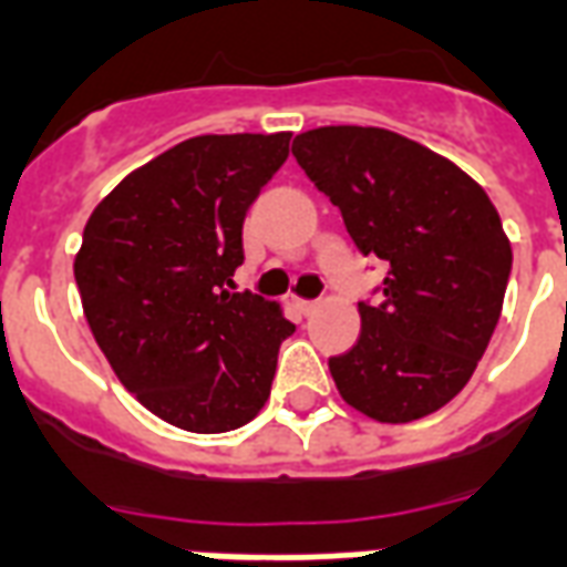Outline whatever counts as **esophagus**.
Segmentation results:
<instances>
[{"mask_svg": "<svg viewBox=\"0 0 567 567\" xmlns=\"http://www.w3.org/2000/svg\"><path fill=\"white\" fill-rule=\"evenodd\" d=\"M293 309L300 315H312L318 309V300H293Z\"/></svg>", "mask_w": 567, "mask_h": 567, "instance_id": "34e87169", "label": "esophagus"}]
</instances>
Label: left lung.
<instances>
[{
    "label": "left lung",
    "mask_w": 567,
    "mask_h": 567,
    "mask_svg": "<svg viewBox=\"0 0 567 567\" xmlns=\"http://www.w3.org/2000/svg\"><path fill=\"white\" fill-rule=\"evenodd\" d=\"M291 151L357 249L389 267L380 300L360 302L357 344L330 357L341 399L392 425L434 413L473 378L503 312V219L466 172L392 130H306Z\"/></svg>",
    "instance_id": "left-lung-1"
}]
</instances>
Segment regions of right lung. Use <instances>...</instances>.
<instances>
[{"label": "right lung", "mask_w": 567, "mask_h": 567, "mask_svg": "<svg viewBox=\"0 0 567 567\" xmlns=\"http://www.w3.org/2000/svg\"><path fill=\"white\" fill-rule=\"evenodd\" d=\"M291 133L193 136L130 172L85 223L73 276L82 312L127 392L193 434L246 425L293 327L231 291L244 219L288 159Z\"/></svg>", "instance_id": "obj_1"}]
</instances>
